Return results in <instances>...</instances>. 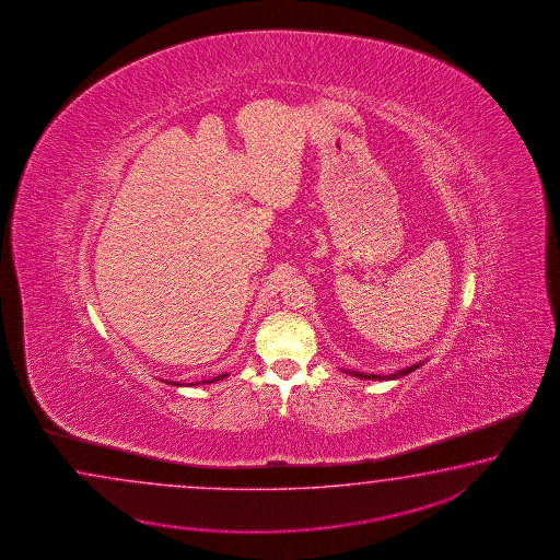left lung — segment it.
<instances>
[{
  "label": "left lung",
  "instance_id": "8db88e82",
  "mask_svg": "<svg viewBox=\"0 0 560 560\" xmlns=\"http://www.w3.org/2000/svg\"><path fill=\"white\" fill-rule=\"evenodd\" d=\"M418 366H422V362H420V364H412V366H408V369L405 370H398V372H394V374H386V376H381V374H364V372H348V374H352V376H357V378H362V381H394V378H400V376H406V374L415 372Z\"/></svg>",
  "mask_w": 560,
  "mask_h": 560
}]
</instances>
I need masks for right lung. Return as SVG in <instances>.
Listing matches in <instances>:
<instances>
[{"label": "right lung", "mask_w": 560, "mask_h": 560, "mask_svg": "<svg viewBox=\"0 0 560 560\" xmlns=\"http://www.w3.org/2000/svg\"><path fill=\"white\" fill-rule=\"evenodd\" d=\"M228 374H220V376H215V378H210V381L196 382V384H212L215 381H222V378H226ZM172 386H182L179 382H170ZM194 384V382H191Z\"/></svg>", "instance_id": "right-lung-1"}]
</instances>
